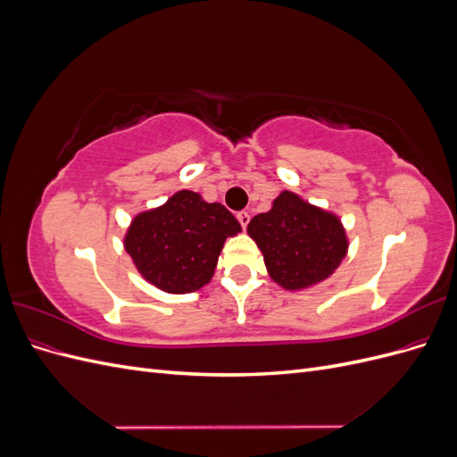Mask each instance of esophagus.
<instances>
[{"label": "esophagus", "instance_id": "1", "mask_svg": "<svg viewBox=\"0 0 457 457\" xmlns=\"http://www.w3.org/2000/svg\"><path fill=\"white\" fill-rule=\"evenodd\" d=\"M237 217H238V220H240L242 228H245V227H247V223H250V213H247V212H240Z\"/></svg>", "mask_w": 457, "mask_h": 457}]
</instances>
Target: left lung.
<instances>
[{
  "label": "left lung",
  "mask_w": 457,
  "mask_h": 457,
  "mask_svg": "<svg viewBox=\"0 0 457 457\" xmlns=\"http://www.w3.org/2000/svg\"><path fill=\"white\" fill-rule=\"evenodd\" d=\"M247 234L265 259L270 278L289 292L329 278L347 255L341 219L284 190L267 213L255 215Z\"/></svg>",
  "instance_id": "8db88e82"
}]
</instances>
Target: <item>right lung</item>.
Returning a JSON list of instances; mask_svg holds the SVG:
<instances>
[{
	"mask_svg": "<svg viewBox=\"0 0 457 457\" xmlns=\"http://www.w3.org/2000/svg\"><path fill=\"white\" fill-rule=\"evenodd\" d=\"M238 232L240 223L223 204L179 190L133 217L123 247L146 282L165 294H190L212 280L225 240Z\"/></svg>",
	"mask_w": 457,
	"mask_h": 457,
	"instance_id": "right-lung-1",
	"label": "right lung"
}]
</instances>
